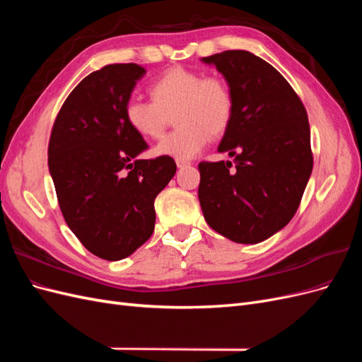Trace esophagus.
Masks as SVG:
<instances>
[{"label":"esophagus","instance_id":"esophagus-1","mask_svg":"<svg viewBox=\"0 0 362 362\" xmlns=\"http://www.w3.org/2000/svg\"><path fill=\"white\" fill-rule=\"evenodd\" d=\"M187 166H190V163H189V161H182V160H177V168H178V169H182V168H187Z\"/></svg>","mask_w":362,"mask_h":362}]
</instances>
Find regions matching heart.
<instances>
[{
	"instance_id": "b5f03b06",
	"label": "heart",
	"mask_w": 362,
	"mask_h": 362,
	"mask_svg": "<svg viewBox=\"0 0 362 362\" xmlns=\"http://www.w3.org/2000/svg\"><path fill=\"white\" fill-rule=\"evenodd\" d=\"M152 101L129 98L124 115L129 128L145 139H158L169 124L178 128L163 137L154 152L177 160H192L211 137L222 136L234 115V100L228 84L202 72L170 68L149 86Z\"/></svg>"
}]
</instances>
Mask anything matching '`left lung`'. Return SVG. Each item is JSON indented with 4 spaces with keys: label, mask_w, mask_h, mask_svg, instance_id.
Instances as JSON below:
<instances>
[{
    "label": "left lung",
    "mask_w": 362,
    "mask_h": 362,
    "mask_svg": "<svg viewBox=\"0 0 362 362\" xmlns=\"http://www.w3.org/2000/svg\"><path fill=\"white\" fill-rule=\"evenodd\" d=\"M201 62L216 66L233 93V120L217 151L235 166L199 163L204 217L235 243L264 242L291 221L311 177L308 116L288 81L255 54L234 49Z\"/></svg>",
    "instance_id": "8db88e82"
}]
</instances>
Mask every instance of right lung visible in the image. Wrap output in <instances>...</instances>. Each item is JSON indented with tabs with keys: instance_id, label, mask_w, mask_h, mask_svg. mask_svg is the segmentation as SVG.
<instances>
[{
	"instance_id": "1",
	"label": "right lung",
	"mask_w": 362,
	"mask_h": 362,
	"mask_svg": "<svg viewBox=\"0 0 362 362\" xmlns=\"http://www.w3.org/2000/svg\"><path fill=\"white\" fill-rule=\"evenodd\" d=\"M146 71L108 64L75 87L60 108L48 168L71 231L93 255L129 257L154 233L157 194L177 172L170 157L140 160L144 137L125 120V103Z\"/></svg>"
}]
</instances>
